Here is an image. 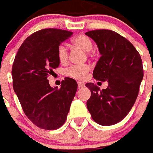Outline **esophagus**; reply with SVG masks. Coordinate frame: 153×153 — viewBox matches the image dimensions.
<instances>
[{
	"label": "esophagus",
	"mask_w": 153,
	"mask_h": 153,
	"mask_svg": "<svg viewBox=\"0 0 153 153\" xmlns=\"http://www.w3.org/2000/svg\"><path fill=\"white\" fill-rule=\"evenodd\" d=\"M83 87H84V83L82 82H78V88H81Z\"/></svg>",
	"instance_id": "obj_1"
}]
</instances>
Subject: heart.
I'll return each instance as SVG.
<instances>
[{"label":"heart","mask_w":153,"mask_h":153,"mask_svg":"<svg viewBox=\"0 0 153 153\" xmlns=\"http://www.w3.org/2000/svg\"><path fill=\"white\" fill-rule=\"evenodd\" d=\"M74 47L84 51H89L93 49V42L88 37L85 35H79L72 40ZM57 57L61 64H66L68 61V49L65 44H60L57 48ZM89 72V67L87 65H73L65 71L67 76L75 79H83Z\"/></svg>","instance_id":"heart-1"}]
</instances>
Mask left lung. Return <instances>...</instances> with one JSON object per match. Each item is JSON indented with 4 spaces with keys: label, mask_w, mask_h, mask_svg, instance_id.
I'll list each match as a JSON object with an SVG mask.
<instances>
[{
    "label": "left lung",
    "mask_w": 153,
    "mask_h": 153,
    "mask_svg": "<svg viewBox=\"0 0 153 153\" xmlns=\"http://www.w3.org/2000/svg\"><path fill=\"white\" fill-rule=\"evenodd\" d=\"M97 45L101 54L93 70V78L107 81L106 89L86 83L91 91L87 107L94 121L109 126L121 121L137 99L143 70L140 55L125 38L111 30L85 33Z\"/></svg>",
    "instance_id": "8db88e82"
}]
</instances>
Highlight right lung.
Wrapping results in <instances>:
<instances>
[{
    "instance_id": "add662e5",
    "label": "right lung",
    "mask_w": 153,
    "mask_h": 153,
    "mask_svg": "<svg viewBox=\"0 0 153 153\" xmlns=\"http://www.w3.org/2000/svg\"><path fill=\"white\" fill-rule=\"evenodd\" d=\"M72 32L46 28L23 42L12 67L13 88L25 115L35 125L52 130L65 122L78 84L65 78L60 88H52L47 76L59 66L57 48Z\"/></svg>"
}]
</instances>
